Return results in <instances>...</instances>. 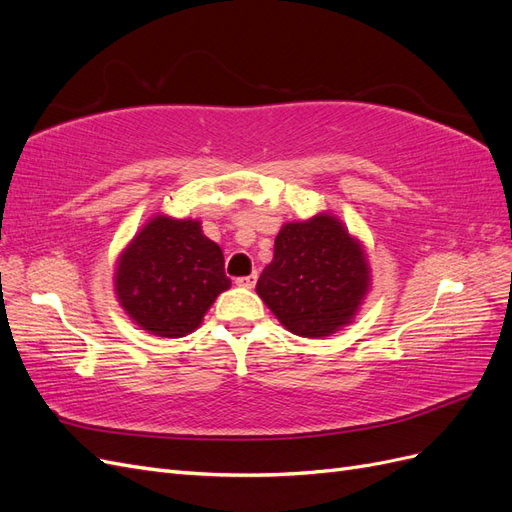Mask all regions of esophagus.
<instances>
[{
	"instance_id": "esophagus-1",
	"label": "esophagus",
	"mask_w": 512,
	"mask_h": 512,
	"mask_svg": "<svg viewBox=\"0 0 512 512\" xmlns=\"http://www.w3.org/2000/svg\"><path fill=\"white\" fill-rule=\"evenodd\" d=\"M256 280H258V275H256V273H252V275L237 277L235 284H237V286H241V288H252V286L256 284Z\"/></svg>"
}]
</instances>
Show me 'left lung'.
Segmentation results:
<instances>
[{"label":"left lung","mask_w":512,"mask_h":512,"mask_svg":"<svg viewBox=\"0 0 512 512\" xmlns=\"http://www.w3.org/2000/svg\"><path fill=\"white\" fill-rule=\"evenodd\" d=\"M369 288L361 245L333 215L286 224L256 292L288 331L324 337L352 320Z\"/></svg>","instance_id":"8db88e82"}]
</instances>
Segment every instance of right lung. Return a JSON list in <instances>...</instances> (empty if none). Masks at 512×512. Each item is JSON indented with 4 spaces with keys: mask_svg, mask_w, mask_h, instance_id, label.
Returning a JSON list of instances; mask_svg holds the SVG:
<instances>
[{
    "mask_svg": "<svg viewBox=\"0 0 512 512\" xmlns=\"http://www.w3.org/2000/svg\"><path fill=\"white\" fill-rule=\"evenodd\" d=\"M230 288L224 254L200 222L153 218L121 254L115 290L121 307L158 337L192 333L220 292Z\"/></svg>",
    "mask_w": 512,
    "mask_h": 512,
    "instance_id": "obj_1",
    "label": "right lung"
}]
</instances>
